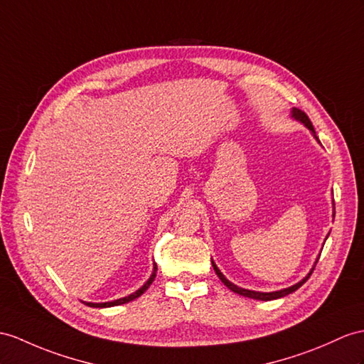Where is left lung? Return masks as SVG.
Instances as JSON below:
<instances>
[{"mask_svg": "<svg viewBox=\"0 0 364 364\" xmlns=\"http://www.w3.org/2000/svg\"><path fill=\"white\" fill-rule=\"evenodd\" d=\"M291 119H295V120H298L299 123H303V125L312 132V136L315 137V140L318 141V144H320V140H318V137H316V134H315V129H314V127H312V122H310V119L307 117V114L306 112H303L301 109H298V108H291ZM333 205V213H332V216L335 218V203H332ZM329 236V235H327ZM327 239V237H326ZM323 250V249H321ZM318 259H320V255H318V258H316V261H315V264H314V267L310 269V272L306 274V277L301 279L299 282H296V284H294V286H290V287H287V289H281V290H274V291H256V290H249V289H242V287H237L236 284H233L232 281H228L224 274H223V272H220L219 269H218V265L215 264V261H211V264H213V269H215V272H216V274L219 277V279L224 282V284L232 290V291H235V294H237V295H242V296H245V298H253V299H261V301H272V299H278V298H282V296H286V295H289V294H294L295 290H298L301 286L304 284V282L310 278V274H312V272H314V269H315V265H316V262H318Z\"/></svg>", "mask_w": 364, "mask_h": 364, "instance_id": "obj_1", "label": "left lung"}]
</instances>
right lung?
I'll list each match as a JSON object with an SVG mask.
<instances>
[{
  "mask_svg": "<svg viewBox=\"0 0 364 364\" xmlns=\"http://www.w3.org/2000/svg\"><path fill=\"white\" fill-rule=\"evenodd\" d=\"M156 272H157V264L154 262V267H153V273H151V277L148 278V281L145 282L144 286H141L140 289H137L136 291H132V294H131V295H128V296H123V298L114 299V301H108V303H87V301H83V303H85L86 306H90V307H112V306H120V304L129 303V301H132V299L139 298L140 295H144L145 291L148 290V287L153 284V281H154V278H156Z\"/></svg>",
  "mask_w": 364,
  "mask_h": 364,
  "instance_id": "1",
  "label": "right lung"
}]
</instances>
